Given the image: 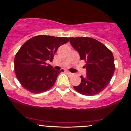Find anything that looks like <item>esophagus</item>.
<instances>
[{"instance_id":"esophagus-1","label":"esophagus","mask_w":131,"mask_h":131,"mask_svg":"<svg viewBox=\"0 0 131 131\" xmlns=\"http://www.w3.org/2000/svg\"><path fill=\"white\" fill-rule=\"evenodd\" d=\"M67 74L69 75V76H73V73H70V72H69V71H67Z\"/></svg>"}]
</instances>
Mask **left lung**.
I'll return each mask as SVG.
<instances>
[{"label": "left lung", "mask_w": 131, "mask_h": 131, "mask_svg": "<svg viewBox=\"0 0 131 131\" xmlns=\"http://www.w3.org/2000/svg\"><path fill=\"white\" fill-rule=\"evenodd\" d=\"M73 47L78 51L81 60L86 64V76H81V82L74 89L84 95H95L109 84L115 70L112 51L95 39L86 37H69Z\"/></svg>", "instance_id": "1"}]
</instances>
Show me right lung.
<instances>
[{
    "instance_id": "obj_1",
    "label": "right lung",
    "mask_w": 131,
    "mask_h": 131,
    "mask_svg": "<svg viewBox=\"0 0 131 131\" xmlns=\"http://www.w3.org/2000/svg\"><path fill=\"white\" fill-rule=\"evenodd\" d=\"M68 41V37L40 35L21 47L15 57V71L25 89L39 94L53 86L58 75L63 70H55L47 61H52L58 47Z\"/></svg>"
}]
</instances>
